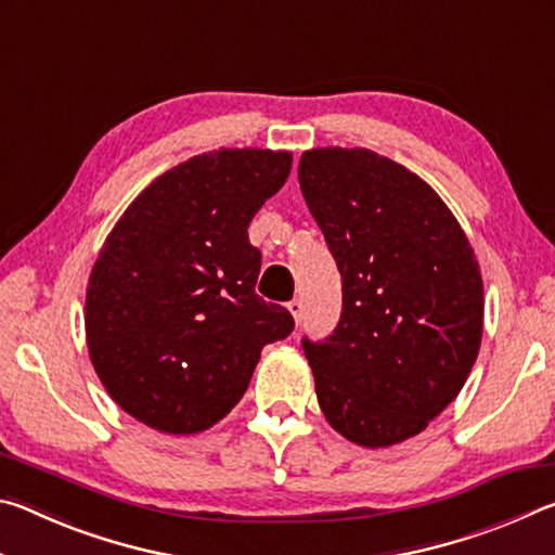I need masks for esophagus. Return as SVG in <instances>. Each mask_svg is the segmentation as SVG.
<instances>
[{"instance_id": "obj_1", "label": "esophagus", "mask_w": 555, "mask_h": 555, "mask_svg": "<svg viewBox=\"0 0 555 555\" xmlns=\"http://www.w3.org/2000/svg\"><path fill=\"white\" fill-rule=\"evenodd\" d=\"M288 311H291V315H294V321L300 323V315H304V300H298V298L291 300Z\"/></svg>"}]
</instances>
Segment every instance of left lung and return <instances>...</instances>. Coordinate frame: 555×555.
<instances>
[{
    "label": "left lung",
    "mask_w": 555,
    "mask_h": 555,
    "mask_svg": "<svg viewBox=\"0 0 555 555\" xmlns=\"http://www.w3.org/2000/svg\"><path fill=\"white\" fill-rule=\"evenodd\" d=\"M298 183L343 276L333 335L304 337L337 434L387 448L453 401L482 340V276L438 193L370 149H313Z\"/></svg>",
    "instance_id": "8db88e82"
}]
</instances>
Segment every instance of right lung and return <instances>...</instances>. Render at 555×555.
Listing matches in <instances>:
<instances>
[{"label":"right lung","mask_w":555,"mask_h":555,"mask_svg":"<svg viewBox=\"0 0 555 555\" xmlns=\"http://www.w3.org/2000/svg\"><path fill=\"white\" fill-rule=\"evenodd\" d=\"M288 152L222 149L188 158L109 232L86 298L90 360L129 416L198 434L237 406L261 347L294 315L257 296L261 251L247 228L286 183Z\"/></svg>","instance_id":"add662e5"}]
</instances>
